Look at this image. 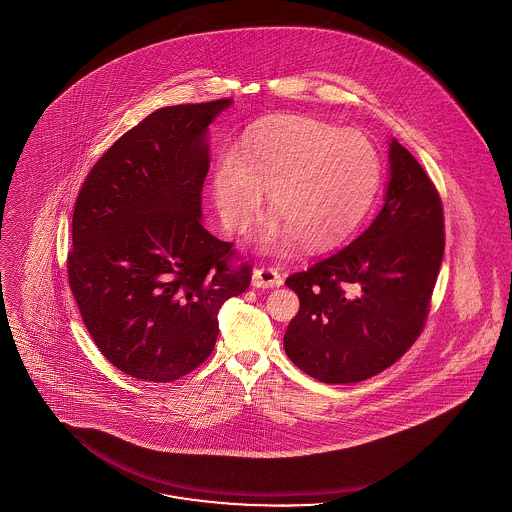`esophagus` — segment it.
<instances>
[{
    "mask_svg": "<svg viewBox=\"0 0 512 512\" xmlns=\"http://www.w3.org/2000/svg\"><path fill=\"white\" fill-rule=\"evenodd\" d=\"M251 284H253V287H263V289L280 287L284 284V278L274 268H257V270H253Z\"/></svg>",
    "mask_w": 512,
    "mask_h": 512,
    "instance_id": "34e87169",
    "label": "esophagus"
}]
</instances>
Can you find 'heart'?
Returning a JSON list of instances; mask_svg holds the SVG:
<instances>
[{
    "label": "heart",
    "instance_id": "1",
    "mask_svg": "<svg viewBox=\"0 0 512 512\" xmlns=\"http://www.w3.org/2000/svg\"><path fill=\"white\" fill-rule=\"evenodd\" d=\"M379 181V154L366 135L303 116H278L253 125L236 154L215 165L213 198L226 228L242 234L268 192L272 219L261 246L287 253L301 242L320 253L354 232Z\"/></svg>",
    "mask_w": 512,
    "mask_h": 512
}]
</instances>
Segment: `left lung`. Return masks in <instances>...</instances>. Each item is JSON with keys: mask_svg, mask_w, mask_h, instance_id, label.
<instances>
[{"mask_svg": "<svg viewBox=\"0 0 512 512\" xmlns=\"http://www.w3.org/2000/svg\"><path fill=\"white\" fill-rule=\"evenodd\" d=\"M444 255V213L427 173L390 139L389 183L373 223L339 253L291 274L301 301L289 360L322 383H358L419 337Z\"/></svg>", "mask_w": 512, "mask_h": 512, "instance_id": "left-lung-1", "label": "left lung"}]
</instances>
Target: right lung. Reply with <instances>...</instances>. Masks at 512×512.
<instances>
[{
    "instance_id": "right-lung-1",
    "label": "right lung",
    "mask_w": 512,
    "mask_h": 512,
    "mask_svg": "<svg viewBox=\"0 0 512 512\" xmlns=\"http://www.w3.org/2000/svg\"><path fill=\"white\" fill-rule=\"evenodd\" d=\"M232 99L165 106L122 135L83 183L68 280L104 358L171 383L213 352L217 314L251 282L202 225L209 125Z\"/></svg>"
}]
</instances>
